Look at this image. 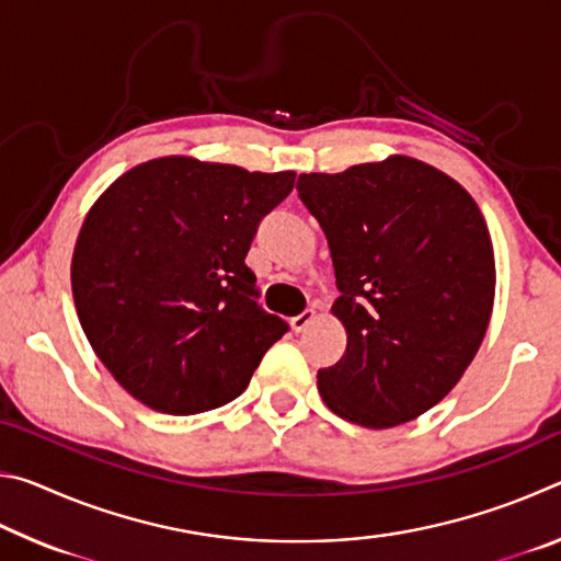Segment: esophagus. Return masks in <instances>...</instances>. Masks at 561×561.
<instances>
[{
	"label": "esophagus",
	"instance_id": "34e87169",
	"mask_svg": "<svg viewBox=\"0 0 561 561\" xmlns=\"http://www.w3.org/2000/svg\"><path fill=\"white\" fill-rule=\"evenodd\" d=\"M314 317H317L314 309H304L301 314H297V317L291 319V329H294V331H304V329H307V327L311 324V321H314Z\"/></svg>",
	"mask_w": 561,
	"mask_h": 561
}]
</instances>
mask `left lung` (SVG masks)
Masks as SVG:
<instances>
[{
  "mask_svg": "<svg viewBox=\"0 0 561 561\" xmlns=\"http://www.w3.org/2000/svg\"><path fill=\"white\" fill-rule=\"evenodd\" d=\"M327 234L346 351L319 368L339 417L393 428L431 411L478 354L495 301V252L478 203L408 156L299 175Z\"/></svg>",
  "mask_w": 561,
  "mask_h": 561,
  "instance_id": "1",
  "label": "left lung"
}]
</instances>
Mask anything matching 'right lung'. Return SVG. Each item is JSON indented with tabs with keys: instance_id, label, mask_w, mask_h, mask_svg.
Here are the masks:
<instances>
[{
	"instance_id": "1",
	"label": "right lung",
	"mask_w": 561,
	"mask_h": 561,
	"mask_svg": "<svg viewBox=\"0 0 561 561\" xmlns=\"http://www.w3.org/2000/svg\"><path fill=\"white\" fill-rule=\"evenodd\" d=\"M294 178L168 156L130 168L93 203L71 260L76 314L136 401L170 415L220 408L287 334L257 304L244 257Z\"/></svg>"
}]
</instances>
